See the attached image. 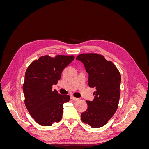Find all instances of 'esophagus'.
<instances>
[{
	"label": "esophagus",
	"mask_w": 149,
	"mask_h": 149,
	"mask_svg": "<svg viewBox=\"0 0 149 149\" xmlns=\"http://www.w3.org/2000/svg\"><path fill=\"white\" fill-rule=\"evenodd\" d=\"M71 100H74V101H79V99H78V98H76V97H74L73 96H71Z\"/></svg>",
	"instance_id": "obj_1"
}]
</instances>
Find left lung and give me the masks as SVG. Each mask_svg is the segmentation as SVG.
Wrapping results in <instances>:
<instances>
[{
	"label": "left lung",
	"instance_id": "8db88e82",
	"mask_svg": "<svg viewBox=\"0 0 149 149\" xmlns=\"http://www.w3.org/2000/svg\"><path fill=\"white\" fill-rule=\"evenodd\" d=\"M89 74L88 85L95 88L93 101H86L88 109L81 115L83 123L92 128L104 125L118 109L121 76L111 61L96 53H83L76 57Z\"/></svg>",
	"mask_w": 149,
	"mask_h": 149
}]
</instances>
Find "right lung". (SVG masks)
Segmentation results:
<instances>
[{"instance_id":"right-lung-1","label":"right lung","mask_w":149,"mask_h":149,"mask_svg":"<svg viewBox=\"0 0 149 149\" xmlns=\"http://www.w3.org/2000/svg\"><path fill=\"white\" fill-rule=\"evenodd\" d=\"M74 59V56L48 55L33 61L25 74L23 91L25 104L32 118L42 126H50L62 118L64 103L69 95H61L52 86L61 78L62 71Z\"/></svg>"}]
</instances>
